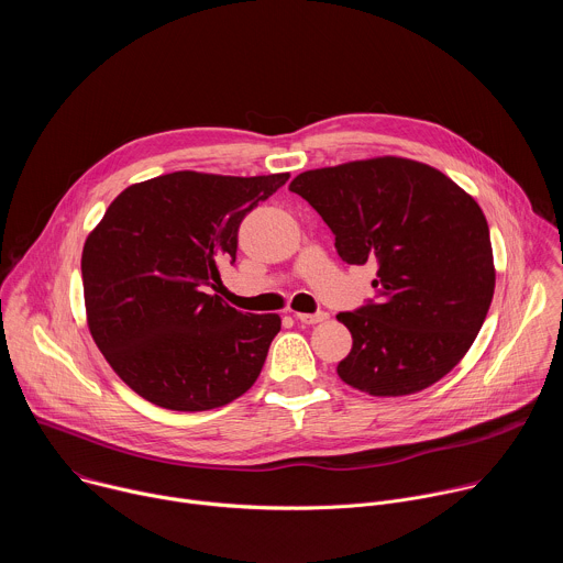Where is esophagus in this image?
Masks as SVG:
<instances>
[{
  "instance_id": "1",
  "label": "esophagus",
  "mask_w": 563,
  "mask_h": 563,
  "mask_svg": "<svg viewBox=\"0 0 563 563\" xmlns=\"http://www.w3.org/2000/svg\"><path fill=\"white\" fill-rule=\"evenodd\" d=\"M330 318L328 311H316V313H296V320H300V323L305 325H318V323H325V320Z\"/></svg>"
}]
</instances>
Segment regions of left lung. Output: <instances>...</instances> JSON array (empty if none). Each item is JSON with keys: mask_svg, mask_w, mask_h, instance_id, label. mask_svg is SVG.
Returning a JSON list of instances; mask_svg holds the SVG:
<instances>
[{"mask_svg": "<svg viewBox=\"0 0 563 563\" xmlns=\"http://www.w3.org/2000/svg\"><path fill=\"white\" fill-rule=\"evenodd\" d=\"M347 265H376V302L336 318L352 334L339 376L372 396H406L443 378L470 350L495 294L484 211L439 169L372 157L296 176Z\"/></svg>", "mask_w": 563, "mask_h": 563, "instance_id": "8db88e82", "label": "left lung"}]
</instances>
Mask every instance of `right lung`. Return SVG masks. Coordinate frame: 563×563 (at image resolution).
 I'll list each match as a JSON object with an SVG mask.
<instances>
[{
	"mask_svg": "<svg viewBox=\"0 0 563 563\" xmlns=\"http://www.w3.org/2000/svg\"><path fill=\"white\" fill-rule=\"evenodd\" d=\"M289 174L176 172L126 187L89 233L82 283L91 336L148 404L202 412L258 378L278 313H243L218 294L238 227Z\"/></svg>",
	"mask_w": 563,
	"mask_h": 563,
	"instance_id": "right-lung-1",
	"label": "right lung"
}]
</instances>
